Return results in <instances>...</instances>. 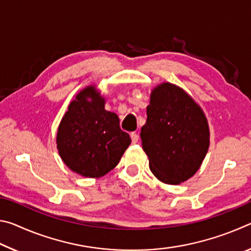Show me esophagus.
<instances>
[{
	"label": "esophagus",
	"instance_id": "34e87169",
	"mask_svg": "<svg viewBox=\"0 0 251 251\" xmlns=\"http://www.w3.org/2000/svg\"><path fill=\"white\" fill-rule=\"evenodd\" d=\"M130 137H131V142H133V144H136V143L138 142V139H139V135L134 131V133L130 134Z\"/></svg>",
	"mask_w": 251,
	"mask_h": 251
}]
</instances>
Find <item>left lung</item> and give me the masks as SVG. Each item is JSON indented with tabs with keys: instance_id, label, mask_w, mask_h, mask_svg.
Segmentation results:
<instances>
[{
	"instance_id": "1",
	"label": "left lung",
	"mask_w": 251,
	"mask_h": 251,
	"mask_svg": "<svg viewBox=\"0 0 251 251\" xmlns=\"http://www.w3.org/2000/svg\"><path fill=\"white\" fill-rule=\"evenodd\" d=\"M141 137L154 176L165 184L179 185L201 168L210 133L205 113L193 97L164 82L151 93Z\"/></svg>"
}]
</instances>
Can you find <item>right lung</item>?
<instances>
[{"label":"right lung","mask_w":251,"mask_h":251,"mask_svg":"<svg viewBox=\"0 0 251 251\" xmlns=\"http://www.w3.org/2000/svg\"><path fill=\"white\" fill-rule=\"evenodd\" d=\"M130 143L118 116L105 109V97L95 85H88L71 101L56 134L64 164L90 178H100L115 168Z\"/></svg>","instance_id":"1"}]
</instances>
